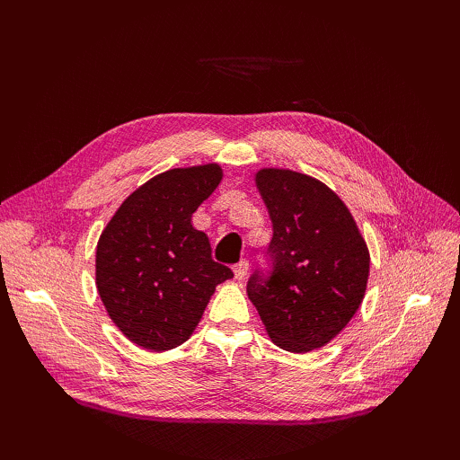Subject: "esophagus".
I'll return each mask as SVG.
<instances>
[{
    "instance_id": "esophagus-1",
    "label": "esophagus",
    "mask_w": 460,
    "mask_h": 460,
    "mask_svg": "<svg viewBox=\"0 0 460 460\" xmlns=\"http://www.w3.org/2000/svg\"><path fill=\"white\" fill-rule=\"evenodd\" d=\"M247 270H249V261H245V259H242L238 264H234V276L235 278H243L247 274Z\"/></svg>"
}]
</instances>
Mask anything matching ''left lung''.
Masks as SVG:
<instances>
[{"instance_id": "left-lung-1", "label": "left lung", "mask_w": 460, "mask_h": 460, "mask_svg": "<svg viewBox=\"0 0 460 460\" xmlns=\"http://www.w3.org/2000/svg\"><path fill=\"white\" fill-rule=\"evenodd\" d=\"M272 220V270L247 296L274 345L307 353L332 341L363 303L370 255L349 208L320 180L288 169L255 176Z\"/></svg>"}]
</instances>
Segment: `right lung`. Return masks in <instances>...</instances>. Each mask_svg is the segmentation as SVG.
<instances>
[{
    "label": "right lung",
    "mask_w": 460,
    "mask_h": 460,
    "mask_svg": "<svg viewBox=\"0 0 460 460\" xmlns=\"http://www.w3.org/2000/svg\"><path fill=\"white\" fill-rule=\"evenodd\" d=\"M222 180L217 163L153 176L117 208L95 249V286L132 343L174 349L199 324L215 288L234 272L211 257L191 215Z\"/></svg>",
    "instance_id": "add662e5"
}]
</instances>
